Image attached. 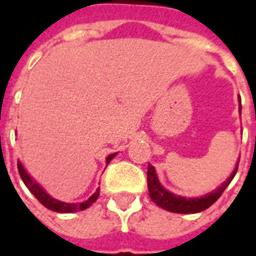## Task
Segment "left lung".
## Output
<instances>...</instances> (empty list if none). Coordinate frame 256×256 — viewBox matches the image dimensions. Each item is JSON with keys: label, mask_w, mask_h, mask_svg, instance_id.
Returning <instances> with one entry per match:
<instances>
[{"label": "left lung", "mask_w": 256, "mask_h": 256, "mask_svg": "<svg viewBox=\"0 0 256 256\" xmlns=\"http://www.w3.org/2000/svg\"><path fill=\"white\" fill-rule=\"evenodd\" d=\"M242 110V108H240ZM237 168H238V162H237L236 168L233 170L232 176L228 178L222 186L216 189L215 192L206 194L200 198H181V196H176L174 193L168 192L163 188L159 182V180L156 177V172L154 166H148V172H146V178H148V190H150V196L152 198V202H155L159 207L172 211V212H178V214H194V212H200L207 210L210 206L220 198V196L224 193L228 185L232 182L233 177L236 176Z\"/></svg>", "instance_id": "1"}]
</instances>
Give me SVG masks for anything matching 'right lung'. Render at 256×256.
Here are the masks:
<instances>
[{
	"instance_id": "right-lung-1",
	"label": "right lung",
	"mask_w": 256,
	"mask_h": 256,
	"mask_svg": "<svg viewBox=\"0 0 256 256\" xmlns=\"http://www.w3.org/2000/svg\"><path fill=\"white\" fill-rule=\"evenodd\" d=\"M115 155H116V154H112V155L108 156V158H106V163H110L111 159L115 158ZM18 170H19L20 177H22V180H23L24 185L28 188V190H30V192L32 193L36 198H38V202H40L41 204H44L46 208L54 211V212H63V214H68V212H76V211L86 210L88 207H90L92 204L94 203L96 200H97V198H98V194H100V188H98L89 198H88V200H86V202H84V203H63V202H58V200H56V198H50V196H49V194H48V193L45 192L40 185H38V184L34 182V181H32V178L26 172V170L23 168V166H22V163H20V162H18Z\"/></svg>"
}]
</instances>
